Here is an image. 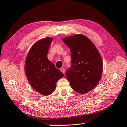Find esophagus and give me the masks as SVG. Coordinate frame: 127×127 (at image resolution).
<instances>
[{"mask_svg":"<svg viewBox=\"0 0 127 127\" xmlns=\"http://www.w3.org/2000/svg\"><path fill=\"white\" fill-rule=\"evenodd\" d=\"M60 71H61L62 72H63V73H64H64H65L66 70H65V69H64V68H63H63H61L60 69Z\"/></svg>","mask_w":127,"mask_h":127,"instance_id":"esophagus-1","label":"esophagus"}]
</instances>
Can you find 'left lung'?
<instances>
[{
    "label": "left lung",
    "mask_w": 127,
    "mask_h": 127,
    "mask_svg": "<svg viewBox=\"0 0 127 127\" xmlns=\"http://www.w3.org/2000/svg\"><path fill=\"white\" fill-rule=\"evenodd\" d=\"M63 41L71 50V66L66 75L73 90L85 94L97 85L103 71V61L95 44L85 36L79 34Z\"/></svg>",
    "instance_id": "8db88e82"
}]
</instances>
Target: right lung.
I'll return each instance as SVG.
<instances>
[{"label":"right lung","instance_id":"right-lung-1","mask_svg":"<svg viewBox=\"0 0 127 127\" xmlns=\"http://www.w3.org/2000/svg\"><path fill=\"white\" fill-rule=\"evenodd\" d=\"M53 38L46 37L36 42L31 48L25 60V72L35 91L48 95L55 91L56 82L64 75L47 58Z\"/></svg>","mask_w":127,"mask_h":127}]
</instances>
